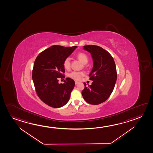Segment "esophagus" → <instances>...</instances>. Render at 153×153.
I'll return each instance as SVG.
<instances>
[{
	"label": "esophagus",
	"instance_id": "obj_1",
	"mask_svg": "<svg viewBox=\"0 0 153 153\" xmlns=\"http://www.w3.org/2000/svg\"><path fill=\"white\" fill-rule=\"evenodd\" d=\"M75 85H78V84H79V82H78V81H75Z\"/></svg>",
	"mask_w": 153,
	"mask_h": 153
}]
</instances>
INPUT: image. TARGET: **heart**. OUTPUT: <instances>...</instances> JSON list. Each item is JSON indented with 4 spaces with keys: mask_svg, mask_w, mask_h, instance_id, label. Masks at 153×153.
Here are the masks:
<instances>
[{
    "mask_svg": "<svg viewBox=\"0 0 153 153\" xmlns=\"http://www.w3.org/2000/svg\"><path fill=\"white\" fill-rule=\"evenodd\" d=\"M77 58L81 62L83 63V64H87L88 61V57L85 53H79L77 54ZM64 67L66 69H69L71 66V62L69 58H66L63 62ZM84 75L83 72H77V71H73L72 72L70 73L68 76L70 78H72L75 80H79Z\"/></svg>",
    "mask_w": 153,
    "mask_h": 153,
    "instance_id": "obj_1",
    "label": "heart"
}]
</instances>
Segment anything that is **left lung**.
<instances>
[{"label": "left lung", "instance_id": "1", "mask_svg": "<svg viewBox=\"0 0 153 153\" xmlns=\"http://www.w3.org/2000/svg\"><path fill=\"white\" fill-rule=\"evenodd\" d=\"M83 49L89 52L93 60V67L89 74L91 85L82 91L83 99L88 103L97 105L106 101L111 94L116 82V68L111 55L102 48L85 45Z\"/></svg>", "mask_w": 153, "mask_h": 153}]
</instances>
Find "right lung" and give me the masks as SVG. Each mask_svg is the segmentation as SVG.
Masks as SVG:
<instances>
[{"instance_id":"obj_1","label":"right lung","mask_w":153,"mask_h":153,"mask_svg":"<svg viewBox=\"0 0 153 153\" xmlns=\"http://www.w3.org/2000/svg\"><path fill=\"white\" fill-rule=\"evenodd\" d=\"M76 48L53 45L40 53L35 61L32 78L35 89L39 99L49 106L60 108L70 100L74 81L66 78L62 84L58 83V79L65 78L63 62Z\"/></svg>"}]
</instances>
